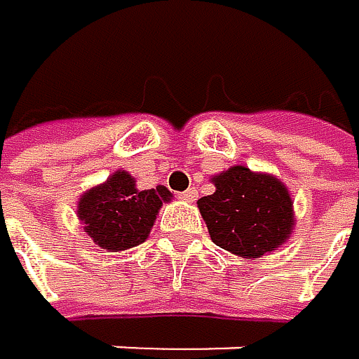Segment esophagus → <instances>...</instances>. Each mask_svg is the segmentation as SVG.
I'll return each mask as SVG.
<instances>
[{
    "label": "esophagus",
    "instance_id": "34e87169",
    "mask_svg": "<svg viewBox=\"0 0 359 359\" xmlns=\"http://www.w3.org/2000/svg\"><path fill=\"white\" fill-rule=\"evenodd\" d=\"M178 198H181L183 202H194V200L198 198V189H196V187H189V189H185V191L178 194Z\"/></svg>",
    "mask_w": 359,
    "mask_h": 359
}]
</instances>
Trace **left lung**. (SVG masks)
Here are the masks:
<instances>
[{"instance_id":"obj_1","label":"left lung","mask_w":359,"mask_h":359,"mask_svg":"<svg viewBox=\"0 0 359 359\" xmlns=\"http://www.w3.org/2000/svg\"><path fill=\"white\" fill-rule=\"evenodd\" d=\"M215 191L198 200L215 245L241 258L280 248L295 226L293 200L280 178L232 165L213 176Z\"/></svg>"}]
</instances>
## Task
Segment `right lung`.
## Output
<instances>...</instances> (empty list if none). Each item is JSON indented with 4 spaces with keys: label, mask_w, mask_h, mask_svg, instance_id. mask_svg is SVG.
Listing matches in <instances>:
<instances>
[{
    "label": "right lung",
    "mask_w": 359,
    "mask_h": 359,
    "mask_svg": "<svg viewBox=\"0 0 359 359\" xmlns=\"http://www.w3.org/2000/svg\"><path fill=\"white\" fill-rule=\"evenodd\" d=\"M170 200L172 194L163 185L140 191L135 178L118 170L79 198L77 217L101 250L122 252L146 241L159 209Z\"/></svg>",
    "instance_id": "1"
}]
</instances>
